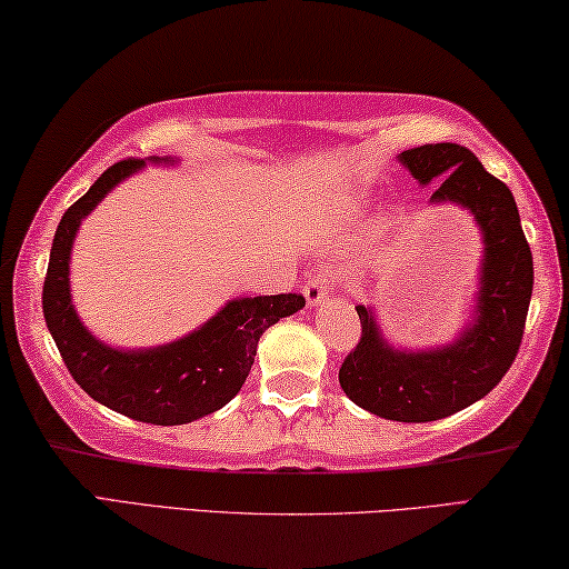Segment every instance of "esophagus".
<instances>
[{
  "instance_id": "34e87169",
  "label": "esophagus",
  "mask_w": 569,
  "mask_h": 569,
  "mask_svg": "<svg viewBox=\"0 0 569 569\" xmlns=\"http://www.w3.org/2000/svg\"><path fill=\"white\" fill-rule=\"evenodd\" d=\"M302 292H305L307 307H317V305H322L327 297H330L332 282H330V279H325L322 274H317V277L307 279V284H305Z\"/></svg>"
}]
</instances>
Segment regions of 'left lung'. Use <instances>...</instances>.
<instances>
[{"instance_id": "left-lung-1", "label": "left lung", "mask_w": 569, "mask_h": 569, "mask_svg": "<svg viewBox=\"0 0 569 569\" xmlns=\"http://www.w3.org/2000/svg\"><path fill=\"white\" fill-rule=\"evenodd\" d=\"M400 162L420 184L442 177L430 202H452L482 232L475 317L452 345L395 350L360 305L362 337L340 367L345 395L362 410L395 422H432L465 410L495 390L520 350L532 297V252L510 187L492 177L470 149L452 142L407 149Z\"/></svg>"}]
</instances>
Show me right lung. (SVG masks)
<instances>
[{"label":"right lung","mask_w":569,"mask_h":569,"mask_svg":"<svg viewBox=\"0 0 569 569\" xmlns=\"http://www.w3.org/2000/svg\"><path fill=\"white\" fill-rule=\"evenodd\" d=\"M149 162H174L152 157ZM144 167L122 159L67 209L57 227L42 290L49 335L82 390L124 417L147 425H187L217 412L242 390L267 327L305 307L302 295L239 297L192 335L149 350H114L87 330L69 295V254L82 219L112 189Z\"/></svg>","instance_id":"add662e5"}]
</instances>
